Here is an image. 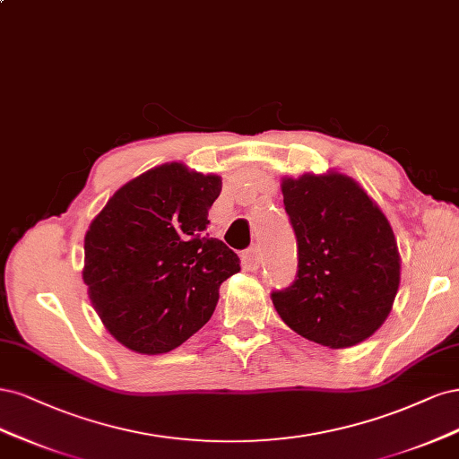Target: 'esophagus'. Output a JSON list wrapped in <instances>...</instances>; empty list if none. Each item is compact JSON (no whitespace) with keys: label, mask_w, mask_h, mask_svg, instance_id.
Wrapping results in <instances>:
<instances>
[{"label":"esophagus","mask_w":459,"mask_h":459,"mask_svg":"<svg viewBox=\"0 0 459 459\" xmlns=\"http://www.w3.org/2000/svg\"><path fill=\"white\" fill-rule=\"evenodd\" d=\"M263 264V254L257 246H251L242 254V267L246 271H257Z\"/></svg>","instance_id":"esophagus-1"}]
</instances>
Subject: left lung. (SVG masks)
Here are the masks:
<instances>
[{"mask_svg":"<svg viewBox=\"0 0 459 459\" xmlns=\"http://www.w3.org/2000/svg\"><path fill=\"white\" fill-rule=\"evenodd\" d=\"M298 238V276L271 293L276 313L308 342L330 349L368 339L389 316L401 255L387 217L342 173L282 179Z\"/></svg>","mask_w":459,"mask_h":459,"instance_id":"left-lung-1","label":"left lung"}]
</instances>
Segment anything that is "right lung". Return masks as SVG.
I'll list each match as a JSON object with an SVG mask.
<instances>
[{"label": "right lung", "mask_w": 459, "mask_h": 459, "mask_svg": "<svg viewBox=\"0 0 459 459\" xmlns=\"http://www.w3.org/2000/svg\"><path fill=\"white\" fill-rule=\"evenodd\" d=\"M221 177L185 164L158 166L126 183L85 234L83 282L105 328L124 347L161 354L213 315L219 286L240 259L205 234Z\"/></svg>", "instance_id": "obj_1"}]
</instances>
